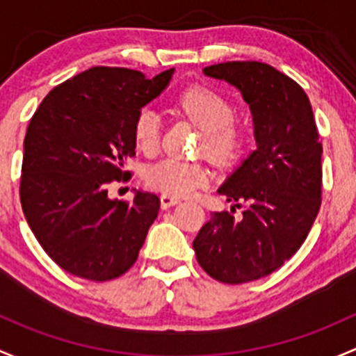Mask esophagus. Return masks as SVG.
Returning <instances> with one entry per match:
<instances>
[{
    "mask_svg": "<svg viewBox=\"0 0 356 356\" xmlns=\"http://www.w3.org/2000/svg\"><path fill=\"white\" fill-rule=\"evenodd\" d=\"M178 202H179V197L177 195H170V193H163V195H161V207L163 209L173 207V205H177Z\"/></svg>",
    "mask_w": 356,
    "mask_h": 356,
    "instance_id": "esophagus-1",
    "label": "esophagus"
}]
</instances>
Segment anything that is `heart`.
Listing matches in <instances>:
<instances>
[{
	"mask_svg": "<svg viewBox=\"0 0 356 356\" xmlns=\"http://www.w3.org/2000/svg\"><path fill=\"white\" fill-rule=\"evenodd\" d=\"M178 108L200 130L204 140L200 152L218 166H229L245 147L243 128L234 123V106L222 94L207 87H192L178 97ZM134 140L138 151L154 154L161 140V116L151 108L142 109L134 123ZM145 179L154 188L170 195H190L204 186L209 171L199 163L164 159L152 164Z\"/></svg>",
	"mask_w": 356,
	"mask_h": 356,
	"instance_id": "heart-1",
	"label": "heart"
}]
</instances>
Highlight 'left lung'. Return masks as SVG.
Here are the masks:
<instances>
[{
	"instance_id": "8db88e82",
	"label": "left lung",
	"mask_w": 356,
	"mask_h": 356,
	"mask_svg": "<svg viewBox=\"0 0 356 356\" xmlns=\"http://www.w3.org/2000/svg\"><path fill=\"white\" fill-rule=\"evenodd\" d=\"M204 75L236 87L254 120L257 149L218 188L232 212H212L193 240L209 276L241 284L280 269L305 241L321 209L322 145L309 97L284 73L259 61H228Z\"/></svg>"
}]
</instances>
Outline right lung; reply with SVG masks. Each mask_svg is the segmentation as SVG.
I'll return each mask as SVG.
<instances>
[{
    "label": "right lung",
    "instance_id": "right-lung-1",
    "mask_svg": "<svg viewBox=\"0 0 356 356\" xmlns=\"http://www.w3.org/2000/svg\"><path fill=\"white\" fill-rule=\"evenodd\" d=\"M173 73L145 79L137 70L89 68L54 87L29 123L22 209L46 254L73 276L115 280L138 257L159 197L135 190L123 202L109 199L108 185L130 177L135 118Z\"/></svg>",
    "mask_w": 356,
    "mask_h": 356
}]
</instances>
